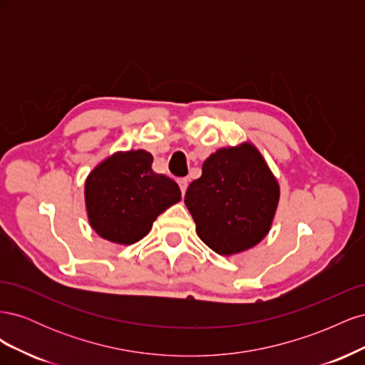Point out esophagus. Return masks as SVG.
Returning <instances> with one entry per match:
<instances>
[{"label":"esophagus","instance_id":"1","mask_svg":"<svg viewBox=\"0 0 365 365\" xmlns=\"http://www.w3.org/2000/svg\"><path fill=\"white\" fill-rule=\"evenodd\" d=\"M178 184H180L181 193L184 195V193H185V190H187V185H189V181H187V178H180V180H178Z\"/></svg>","mask_w":365,"mask_h":365}]
</instances>
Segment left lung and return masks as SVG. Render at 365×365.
Instances as JSON below:
<instances>
[{"mask_svg":"<svg viewBox=\"0 0 365 365\" xmlns=\"http://www.w3.org/2000/svg\"><path fill=\"white\" fill-rule=\"evenodd\" d=\"M279 182L252 145L219 149L190 182L184 202L197 236L217 254L245 251L267 236L279 202Z\"/></svg>","mask_w":365,"mask_h":365,"instance_id":"obj_1","label":"left lung"}]
</instances>
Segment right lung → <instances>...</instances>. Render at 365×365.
Instances as JSON below:
<instances>
[{
	"mask_svg": "<svg viewBox=\"0 0 365 365\" xmlns=\"http://www.w3.org/2000/svg\"><path fill=\"white\" fill-rule=\"evenodd\" d=\"M146 150L117 152L90 173L85 202L98 236L130 245L145 237L153 220L181 200L178 184L152 170Z\"/></svg>",
	"mask_w": 365,
	"mask_h": 365,
	"instance_id": "add662e5",
	"label": "right lung"
}]
</instances>
